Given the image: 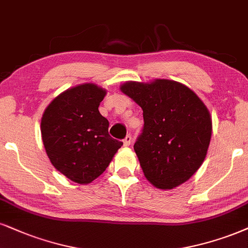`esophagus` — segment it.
I'll list each match as a JSON object with an SVG mask.
<instances>
[{
    "label": "esophagus",
    "mask_w": 248,
    "mask_h": 248,
    "mask_svg": "<svg viewBox=\"0 0 248 248\" xmlns=\"http://www.w3.org/2000/svg\"><path fill=\"white\" fill-rule=\"evenodd\" d=\"M123 142H124V146H130L131 142H132V137H131L130 134H127V136L124 138Z\"/></svg>",
    "instance_id": "1"
}]
</instances>
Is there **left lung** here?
Segmentation results:
<instances>
[{"mask_svg":"<svg viewBox=\"0 0 248 248\" xmlns=\"http://www.w3.org/2000/svg\"><path fill=\"white\" fill-rule=\"evenodd\" d=\"M121 88L143 111L134 152L146 178L162 189L191 178L202 164L212 137V119L202 101L188 87L167 79L131 81Z\"/></svg>","mask_w":248,"mask_h":248,"instance_id":"8db88e82","label":"left lung"}]
</instances>
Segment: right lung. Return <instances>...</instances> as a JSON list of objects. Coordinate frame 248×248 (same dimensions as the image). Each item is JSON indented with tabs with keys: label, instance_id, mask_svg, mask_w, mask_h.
<instances>
[{
	"label": "right lung",
	"instance_id": "add662e5",
	"mask_svg": "<svg viewBox=\"0 0 248 248\" xmlns=\"http://www.w3.org/2000/svg\"><path fill=\"white\" fill-rule=\"evenodd\" d=\"M105 95L96 85H79L51 101L42 116V141L51 164L78 184L105 172L123 146L110 137L108 119L99 111Z\"/></svg>",
	"mask_w": 248,
	"mask_h": 248
}]
</instances>
